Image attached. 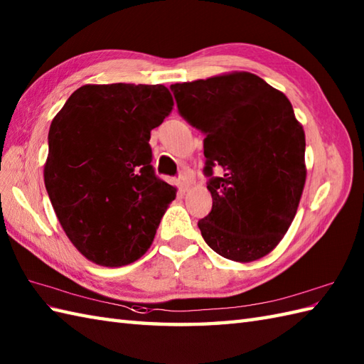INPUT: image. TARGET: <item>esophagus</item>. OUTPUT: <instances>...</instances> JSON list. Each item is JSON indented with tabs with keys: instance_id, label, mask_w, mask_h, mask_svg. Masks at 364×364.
Masks as SVG:
<instances>
[{
	"instance_id": "34e87169",
	"label": "esophagus",
	"mask_w": 364,
	"mask_h": 364,
	"mask_svg": "<svg viewBox=\"0 0 364 364\" xmlns=\"http://www.w3.org/2000/svg\"><path fill=\"white\" fill-rule=\"evenodd\" d=\"M178 186H180V189L184 192L188 191V188L191 186V180L186 176V175H181L180 178H178Z\"/></svg>"
}]
</instances>
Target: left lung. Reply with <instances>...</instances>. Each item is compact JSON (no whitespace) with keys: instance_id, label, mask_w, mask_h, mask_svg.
Masks as SVG:
<instances>
[{"instance_id":"obj_1","label":"left lung","mask_w":364,"mask_h":364,"mask_svg":"<svg viewBox=\"0 0 364 364\" xmlns=\"http://www.w3.org/2000/svg\"><path fill=\"white\" fill-rule=\"evenodd\" d=\"M178 112L202 131L211 213L198 220L220 257L250 262L272 252L297 213L306 180L305 133L283 92L249 72L176 82ZM220 166L223 175L212 176Z\"/></svg>"}]
</instances>
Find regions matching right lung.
Returning <instances> with one entry per match:
<instances>
[{
  "label": "right lung",
  "instance_id": "obj_1",
  "mask_svg": "<svg viewBox=\"0 0 364 364\" xmlns=\"http://www.w3.org/2000/svg\"><path fill=\"white\" fill-rule=\"evenodd\" d=\"M172 107L162 84H86L51 122L45 188L65 235L95 264L141 258L175 200L149 144Z\"/></svg>",
  "mask_w": 364,
  "mask_h": 364
}]
</instances>
